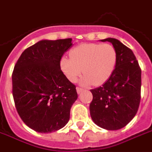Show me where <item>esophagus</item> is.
<instances>
[{
    "label": "esophagus",
    "mask_w": 152,
    "mask_h": 152,
    "mask_svg": "<svg viewBox=\"0 0 152 152\" xmlns=\"http://www.w3.org/2000/svg\"><path fill=\"white\" fill-rule=\"evenodd\" d=\"M76 91H77L78 94H80L83 91V89L82 88H80V87H76Z\"/></svg>",
    "instance_id": "1"
}]
</instances>
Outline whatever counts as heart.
<instances>
[{
  "instance_id": "heart-1",
  "label": "heart",
  "mask_w": 152,
  "mask_h": 152,
  "mask_svg": "<svg viewBox=\"0 0 152 152\" xmlns=\"http://www.w3.org/2000/svg\"><path fill=\"white\" fill-rule=\"evenodd\" d=\"M70 56L71 58L63 57L61 59V68L72 82L82 72L83 85H102L111 76L116 63V52L110 44H80L71 50Z\"/></svg>"
}]
</instances>
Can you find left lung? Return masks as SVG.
I'll return each mask as SVG.
<instances>
[{
    "label": "left lung",
    "instance_id": "obj_1",
    "mask_svg": "<svg viewBox=\"0 0 152 152\" xmlns=\"http://www.w3.org/2000/svg\"><path fill=\"white\" fill-rule=\"evenodd\" d=\"M102 41L112 44L116 52L113 72L102 86L90 91L91 118L97 125L108 130L124 127L137 114L141 100V71L133 51L114 38Z\"/></svg>",
    "mask_w": 152,
    "mask_h": 152
}]
</instances>
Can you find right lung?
<instances>
[{"label": "right lung", "mask_w": 152, "mask_h": 152, "mask_svg": "<svg viewBox=\"0 0 152 152\" xmlns=\"http://www.w3.org/2000/svg\"><path fill=\"white\" fill-rule=\"evenodd\" d=\"M72 38L40 40L22 53L12 73V93L22 121L39 133L64 127L77 99L76 86L63 74L60 61Z\"/></svg>", "instance_id": "add662e5"}]
</instances>
